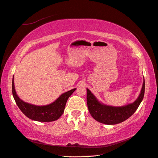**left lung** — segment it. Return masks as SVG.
<instances>
[{
	"label": "left lung",
	"mask_w": 158,
	"mask_h": 158,
	"mask_svg": "<svg viewBox=\"0 0 158 158\" xmlns=\"http://www.w3.org/2000/svg\"><path fill=\"white\" fill-rule=\"evenodd\" d=\"M145 93V81L138 98L134 102L123 107H111L99 103L91 92L87 89V103L89 111L96 121L107 125L123 122L131 117L143 100Z\"/></svg>",
	"instance_id": "8db88e82"
}]
</instances>
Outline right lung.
Returning a JSON list of instances; mask_svg holds the SVG:
<instances>
[{"label":"right lung","mask_w":158,"mask_h":158,"mask_svg":"<svg viewBox=\"0 0 158 158\" xmlns=\"http://www.w3.org/2000/svg\"><path fill=\"white\" fill-rule=\"evenodd\" d=\"M75 89L76 88L64 93L55 102L49 105L38 106L26 103L20 99L15 91L13 80L12 83L13 95L19 108L27 118L32 120L40 121V122H49V121L58 119L63 114L68 98Z\"/></svg>","instance_id":"right-lung-1"}]
</instances>
